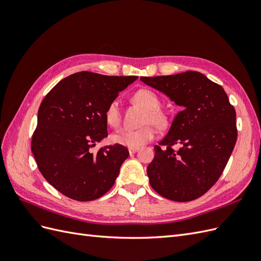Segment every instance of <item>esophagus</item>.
I'll use <instances>...</instances> for the list:
<instances>
[{
	"instance_id": "1",
	"label": "esophagus",
	"mask_w": 261,
	"mask_h": 261,
	"mask_svg": "<svg viewBox=\"0 0 261 261\" xmlns=\"http://www.w3.org/2000/svg\"><path fill=\"white\" fill-rule=\"evenodd\" d=\"M128 151L130 154H134L138 151V148H128Z\"/></svg>"
}]
</instances>
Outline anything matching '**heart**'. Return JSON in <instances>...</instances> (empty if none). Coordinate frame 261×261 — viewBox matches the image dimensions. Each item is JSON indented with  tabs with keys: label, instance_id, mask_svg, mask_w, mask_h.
I'll use <instances>...</instances> for the list:
<instances>
[{
	"label": "heart",
	"instance_id": "obj_1",
	"mask_svg": "<svg viewBox=\"0 0 261 261\" xmlns=\"http://www.w3.org/2000/svg\"><path fill=\"white\" fill-rule=\"evenodd\" d=\"M133 100L139 106L146 109V113L143 118V127L138 129H121L114 133L111 136V140L114 144L129 147V148H139L145 144L152 140L155 136V129L153 124L163 125L165 122V117L160 111V100L156 94L149 89H139L133 94ZM105 118L107 123L117 127L121 123V109L117 100H113L108 105L105 111Z\"/></svg>",
	"mask_w": 261,
	"mask_h": 261
}]
</instances>
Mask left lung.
Returning <instances> with one entry per match:
<instances>
[{
    "label": "left lung",
    "instance_id": "left-lung-1",
    "mask_svg": "<svg viewBox=\"0 0 261 261\" xmlns=\"http://www.w3.org/2000/svg\"><path fill=\"white\" fill-rule=\"evenodd\" d=\"M181 108L147 168L149 183L173 201H192L215 185L234 149L236 113L220 85L199 72L140 77ZM179 146L177 150L170 147Z\"/></svg>",
    "mask_w": 261,
    "mask_h": 261
}]
</instances>
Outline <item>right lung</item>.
<instances>
[{"mask_svg": "<svg viewBox=\"0 0 261 261\" xmlns=\"http://www.w3.org/2000/svg\"><path fill=\"white\" fill-rule=\"evenodd\" d=\"M137 76L80 72L55 85L41 102L31 151L43 177L69 198L90 201L114 185L128 149L90 148L108 136L105 111Z\"/></svg>", "mask_w": 261, "mask_h": 261, "instance_id": "right-lung-1", "label": "right lung"}]
</instances>
